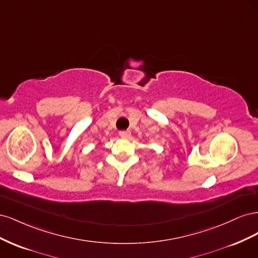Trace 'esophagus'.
Wrapping results in <instances>:
<instances>
[{
  "instance_id": "obj_1",
  "label": "esophagus",
  "mask_w": 258,
  "mask_h": 258,
  "mask_svg": "<svg viewBox=\"0 0 258 258\" xmlns=\"http://www.w3.org/2000/svg\"><path fill=\"white\" fill-rule=\"evenodd\" d=\"M119 136L122 139H128L131 136V132L129 130H122V131H119Z\"/></svg>"
}]
</instances>
